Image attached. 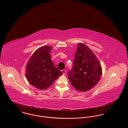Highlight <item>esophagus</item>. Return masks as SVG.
<instances>
[{
    "label": "esophagus",
    "mask_w": 128,
    "mask_h": 128,
    "mask_svg": "<svg viewBox=\"0 0 128 128\" xmlns=\"http://www.w3.org/2000/svg\"><path fill=\"white\" fill-rule=\"evenodd\" d=\"M62 72L63 73V74H65L66 73V70H62Z\"/></svg>",
    "instance_id": "obj_1"
}]
</instances>
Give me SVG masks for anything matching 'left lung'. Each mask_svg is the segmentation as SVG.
<instances>
[{"label": "left lung", "instance_id": "left-lung-1", "mask_svg": "<svg viewBox=\"0 0 128 128\" xmlns=\"http://www.w3.org/2000/svg\"><path fill=\"white\" fill-rule=\"evenodd\" d=\"M68 78L76 90H91L99 82L102 74L100 64L91 50L83 43H79L73 66L68 72Z\"/></svg>", "mask_w": 128, "mask_h": 128}]
</instances>
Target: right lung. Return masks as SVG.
Here are the masks:
<instances>
[{
	"label": "right lung",
	"instance_id": "add662e5",
	"mask_svg": "<svg viewBox=\"0 0 128 128\" xmlns=\"http://www.w3.org/2000/svg\"><path fill=\"white\" fill-rule=\"evenodd\" d=\"M51 49L47 46L39 48L26 64V75L28 81L40 90L47 89L62 74L51 59Z\"/></svg>",
	"mask_w": 128,
	"mask_h": 128
}]
</instances>
